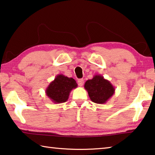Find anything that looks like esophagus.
<instances>
[{"label":"esophagus","instance_id":"esophagus-1","mask_svg":"<svg viewBox=\"0 0 155 155\" xmlns=\"http://www.w3.org/2000/svg\"><path fill=\"white\" fill-rule=\"evenodd\" d=\"M83 83H84V80H83V78H81V79H78V85H79L80 87L83 86Z\"/></svg>","mask_w":155,"mask_h":155}]
</instances>
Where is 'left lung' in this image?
Masks as SVG:
<instances>
[{
	"label": "left lung",
	"instance_id": "obj_1",
	"mask_svg": "<svg viewBox=\"0 0 155 155\" xmlns=\"http://www.w3.org/2000/svg\"><path fill=\"white\" fill-rule=\"evenodd\" d=\"M84 87L90 100L98 104H105L115 92L112 83L100 74L94 75L92 79L87 80L85 83Z\"/></svg>",
	"mask_w": 155,
	"mask_h": 155
}]
</instances>
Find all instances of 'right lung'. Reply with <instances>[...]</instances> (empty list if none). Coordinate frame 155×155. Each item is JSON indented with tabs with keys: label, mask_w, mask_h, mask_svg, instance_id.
<instances>
[{
	"label": "right lung",
	"mask_w": 155,
	"mask_h": 155,
	"mask_svg": "<svg viewBox=\"0 0 155 155\" xmlns=\"http://www.w3.org/2000/svg\"><path fill=\"white\" fill-rule=\"evenodd\" d=\"M76 81L63 74H58L45 90L46 95L54 104H61L68 100L73 89L77 87Z\"/></svg>",
	"instance_id": "obj_1"
}]
</instances>
